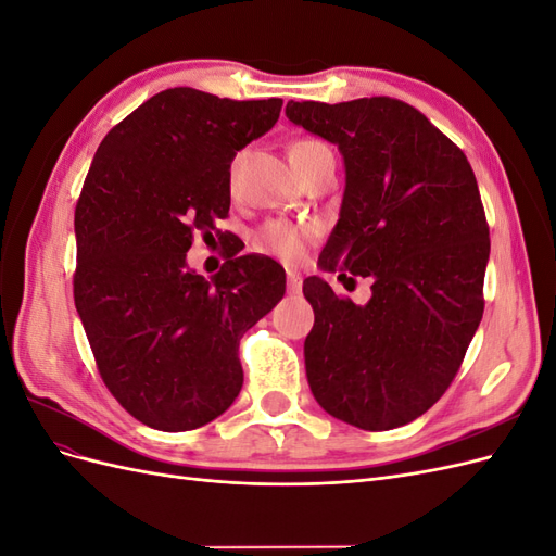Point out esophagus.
Returning <instances> with one entry per match:
<instances>
[{
  "mask_svg": "<svg viewBox=\"0 0 556 556\" xmlns=\"http://www.w3.org/2000/svg\"><path fill=\"white\" fill-rule=\"evenodd\" d=\"M288 292L290 294H299L301 292V274L292 271V268H288Z\"/></svg>",
  "mask_w": 556,
  "mask_h": 556,
  "instance_id": "obj_1",
  "label": "esophagus"
}]
</instances>
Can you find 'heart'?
Returning <instances> with one entry per match:
<instances>
[{"instance_id":"b5f03b06","label":"heart","mask_w":556,"mask_h":556,"mask_svg":"<svg viewBox=\"0 0 556 556\" xmlns=\"http://www.w3.org/2000/svg\"><path fill=\"white\" fill-rule=\"evenodd\" d=\"M319 146L317 141H296L292 146L290 153H296V150H306ZM315 237V231L304 225H294L288 220H274L266 223L257 233H255V248H260L266 255H274L282 262H299L306 255V250Z\"/></svg>"}]
</instances>
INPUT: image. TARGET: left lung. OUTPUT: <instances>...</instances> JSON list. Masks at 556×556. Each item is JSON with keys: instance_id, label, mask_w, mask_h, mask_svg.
<instances>
[{"instance_id": "8db88e82", "label": "left lung", "mask_w": 556, "mask_h": 556, "mask_svg": "<svg viewBox=\"0 0 556 556\" xmlns=\"http://www.w3.org/2000/svg\"><path fill=\"white\" fill-rule=\"evenodd\" d=\"M290 121L339 146L345 192L323 271L371 278L357 306L311 276L306 376L331 417L366 431L413 422L457 376L482 319L490 227L462 150L392 97L288 102ZM345 276V274H343Z\"/></svg>"}]
</instances>
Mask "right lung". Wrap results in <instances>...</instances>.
<instances>
[{
	"instance_id": "right-lung-1",
	"label": "right lung",
	"mask_w": 556,
	"mask_h": 556,
	"mask_svg": "<svg viewBox=\"0 0 556 556\" xmlns=\"http://www.w3.org/2000/svg\"><path fill=\"white\" fill-rule=\"evenodd\" d=\"M282 99L233 102L194 88L150 97L99 143L76 204L74 301L109 392L139 422L190 431L243 384L239 339L285 294L274 260L190 271L194 231L229 213V169L271 129Z\"/></svg>"
}]
</instances>
